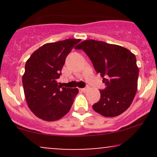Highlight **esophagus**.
I'll use <instances>...</instances> for the list:
<instances>
[{
	"label": "esophagus",
	"mask_w": 157,
	"mask_h": 157,
	"mask_svg": "<svg viewBox=\"0 0 157 157\" xmlns=\"http://www.w3.org/2000/svg\"><path fill=\"white\" fill-rule=\"evenodd\" d=\"M87 90H88V89H81V91H83V92H86V91H87Z\"/></svg>",
	"instance_id": "34e87169"
}]
</instances>
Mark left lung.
I'll return each mask as SVG.
<instances>
[{
  "mask_svg": "<svg viewBox=\"0 0 157 157\" xmlns=\"http://www.w3.org/2000/svg\"><path fill=\"white\" fill-rule=\"evenodd\" d=\"M75 48L82 49L89 56L106 85L93 109L105 117H117L126 111L137 91L139 68L134 54L121 46L94 40L82 41Z\"/></svg>",
  "mask_w": 157,
  "mask_h": 157,
  "instance_id": "1",
  "label": "left lung"
}]
</instances>
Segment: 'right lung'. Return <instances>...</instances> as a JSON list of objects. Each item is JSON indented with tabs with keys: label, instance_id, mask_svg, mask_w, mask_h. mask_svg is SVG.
Instances as JSON below:
<instances>
[{
	"label": "right lung",
	"instance_id": "add662e5",
	"mask_svg": "<svg viewBox=\"0 0 157 157\" xmlns=\"http://www.w3.org/2000/svg\"><path fill=\"white\" fill-rule=\"evenodd\" d=\"M80 39L48 43L32 53L25 65L22 77L25 97L29 109L45 121H55L71 109L77 89L59 86L57 80L66 58Z\"/></svg>",
	"mask_w": 157,
	"mask_h": 157
}]
</instances>
